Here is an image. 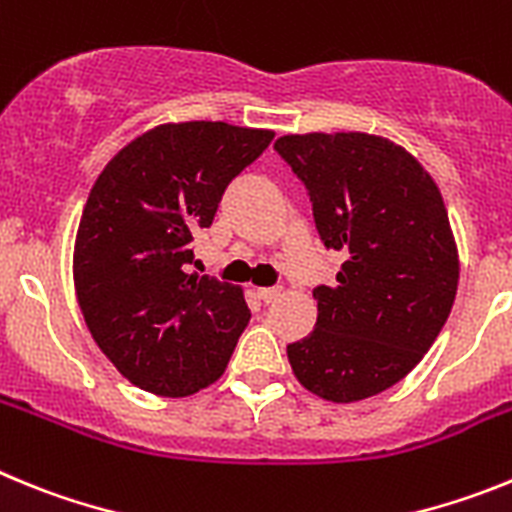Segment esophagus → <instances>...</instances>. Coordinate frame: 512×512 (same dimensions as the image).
I'll list each match as a JSON object with an SVG mask.
<instances>
[{"instance_id": "1", "label": "esophagus", "mask_w": 512, "mask_h": 512, "mask_svg": "<svg viewBox=\"0 0 512 512\" xmlns=\"http://www.w3.org/2000/svg\"><path fill=\"white\" fill-rule=\"evenodd\" d=\"M256 295H259V300H264L266 305H269V302L279 300V295H282V289H279V287H261L259 292H256Z\"/></svg>"}]
</instances>
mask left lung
I'll use <instances>...</instances> for the list:
<instances>
[{
    "mask_svg": "<svg viewBox=\"0 0 512 512\" xmlns=\"http://www.w3.org/2000/svg\"><path fill=\"white\" fill-rule=\"evenodd\" d=\"M279 156L305 182L325 248L346 261L318 287V323L289 343L297 382L330 402L379 395L415 369L459 287L449 212L418 158L382 135H282Z\"/></svg>",
    "mask_w": 512,
    "mask_h": 512,
    "instance_id": "left-lung-1",
    "label": "left lung"
}]
</instances>
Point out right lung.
Segmentation results:
<instances>
[{"label": "right lung", "instance_id": "add662e5", "mask_svg": "<svg viewBox=\"0 0 512 512\" xmlns=\"http://www.w3.org/2000/svg\"><path fill=\"white\" fill-rule=\"evenodd\" d=\"M271 138L228 122H166L97 176L76 230V300L94 343L140 390L187 397L223 377L251 310L241 287L189 274L192 241Z\"/></svg>", "mask_w": 512, "mask_h": 512}]
</instances>
